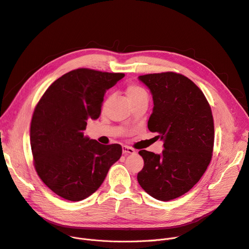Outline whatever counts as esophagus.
I'll return each mask as SVG.
<instances>
[{
	"mask_svg": "<svg viewBox=\"0 0 249 249\" xmlns=\"http://www.w3.org/2000/svg\"><path fill=\"white\" fill-rule=\"evenodd\" d=\"M122 150H123V154L127 155V154H134L135 150L132 147L130 146H123L122 147Z\"/></svg>",
	"mask_w": 249,
	"mask_h": 249,
	"instance_id": "esophagus-1",
	"label": "esophagus"
}]
</instances>
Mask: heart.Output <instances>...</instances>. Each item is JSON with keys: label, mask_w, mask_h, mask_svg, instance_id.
I'll use <instances>...</instances> for the list:
<instances>
[{"label": "heart", "mask_w": 249, "mask_h": 249, "mask_svg": "<svg viewBox=\"0 0 249 249\" xmlns=\"http://www.w3.org/2000/svg\"><path fill=\"white\" fill-rule=\"evenodd\" d=\"M126 95H127L128 99L132 104L141 100V99L148 98V94H147L146 90L143 87H141L140 85H137V84L127 85Z\"/></svg>", "instance_id": "1"}]
</instances>
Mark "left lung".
Returning a JSON list of instances; mask_svg holds the SVG:
<instances>
[{
	"label": "left lung",
	"mask_w": 249,
	"mask_h": 249,
	"mask_svg": "<svg viewBox=\"0 0 249 249\" xmlns=\"http://www.w3.org/2000/svg\"><path fill=\"white\" fill-rule=\"evenodd\" d=\"M150 89L154 108L148 129L164 141L161 154L140 150L144 166L137 175L150 196L169 201L188 192L207 169L214 145V122L203 92L182 74L139 76Z\"/></svg>",
	"instance_id": "left-lung-1"
}]
</instances>
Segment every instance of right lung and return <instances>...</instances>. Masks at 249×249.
I'll use <instances>...</instances> for the list:
<instances>
[{
	"label": "right lung",
	"instance_id": "add662e5",
	"mask_svg": "<svg viewBox=\"0 0 249 249\" xmlns=\"http://www.w3.org/2000/svg\"><path fill=\"white\" fill-rule=\"evenodd\" d=\"M125 75L88 68L64 74L37 103L30 127L33 162L54 193L80 201L101 186L122 155L119 144L103 145L84 137L87 120L101 113L104 94Z\"/></svg>",
	"mask_w": 249,
	"mask_h": 249
}]
</instances>
